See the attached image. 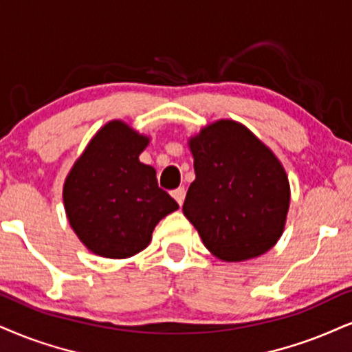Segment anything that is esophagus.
Masks as SVG:
<instances>
[{
    "mask_svg": "<svg viewBox=\"0 0 352 352\" xmlns=\"http://www.w3.org/2000/svg\"><path fill=\"white\" fill-rule=\"evenodd\" d=\"M171 196L175 197V201H176L177 204H179V206H183L184 197H186V190H184V188H177V189L173 190Z\"/></svg>",
    "mask_w": 352,
    "mask_h": 352,
    "instance_id": "34e87169",
    "label": "esophagus"
}]
</instances>
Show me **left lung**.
Masks as SVG:
<instances>
[{"instance_id": "obj_1", "label": "left lung", "mask_w": 352, "mask_h": 352, "mask_svg": "<svg viewBox=\"0 0 352 352\" xmlns=\"http://www.w3.org/2000/svg\"><path fill=\"white\" fill-rule=\"evenodd\" d=\"M196 179L184 215L222 261L261 256L284 232L289 179L276 155L235 120H217L189 140Z\"/></svg>"}]
</instances>
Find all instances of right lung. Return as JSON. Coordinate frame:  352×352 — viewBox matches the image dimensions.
Instances as JSON below:
<instances>
[{
    "instance_id": "1",
    "label": "right lung",
    "mask_w": 352,
    "mask_h": 352,
    "mask_svg": "<svg viewBox=\"0 0 352 352\" xmlns=\"http://www.w3.org/2000/svg\"><path fill=\"white\" fill-rule=\"evenodd\" d=\"M150 138L112 120L88 143L63 186L68 222L94 254L124 259L148 246L156 223L179 209L138 156Z\"/></svg>"
}]
</instances>
